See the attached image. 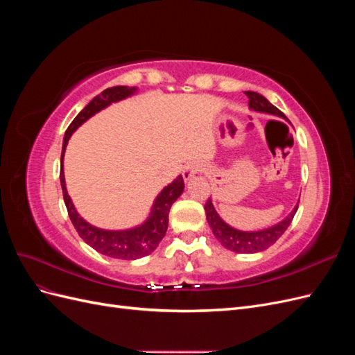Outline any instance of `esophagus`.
<instances>
[{
    "instance_id": "34e87169",
    "label": "esophagus",
    "mask_w": 355,
    "mask_h": 355,
    "mask_svg": "<svg viewBox=\"0 0 355 355\" xmlns=\"http://www.w3.org/2000/svg\"><path fill=\"white\" fill-rule=\"evenodd\" d=\"M200 171V166L198 164H196V163H192V164H188L187 167H185V170H184V179L185 180H189V179H192L194 178L197 173Z\"/></svg>"
}]
</instances>
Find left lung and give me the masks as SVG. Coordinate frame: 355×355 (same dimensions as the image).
I'll return each instance as SVG.
<instances>
[{
    "instance_id": "obj_1",
    "label": "left lung",
    "mask_w": 355,
    "mask_h": 355,
    "mask_svg": "<svg viewBox=\"0 0 355 355\" xmlns=\"http://www.w3.org/2000/svg\"><path fill=\"white\" fill-rule=\"evenodd\" d=\"M244 93L247 98H249V108L252 111L286 118V115L278 110L277 106L270 103V101L263 98L262 94L256 92H244ZM204 210H206V216L211 228V232L214 234V237L218 239V241L225 247V249L235 253H257V252L266 250L268 247L272 245L278 239L282 237L284 231L288 228V225L293 220V216L297 211V204L287 218L275 223L274 227L261 230V231H240L230 227V225L227 222H223V219L219 216L216 209L213 207L211 198L207 200L206 206H204Z\"/></svg>"
}]
</instances>
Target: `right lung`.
<instances>
[{"instance_id":"obj_1","label":"right lung","mask_w":355,"mask_h":355,"mask_svg":"<svg viewBox=\"0 0 355 355\" xmlns=\"http://www.w3.org/2000/svg\"><path fill=\"white\" fill-rule=\"evenodd\" d=\"M136 87H127V85H115L103 90L101 94L93 98L90 103L73 118V121L69 124L68 130L65 132L63 137V146H62V157H60V185L63 192V200H65L68 214L71 222L77 230L80 237L87 243L96 252H99L105 256L114 257V259H124V261H133L144 257L149 253H153L159 241L163 240L168 227V211L171 204H173L182 192H184L185 184L184 178L179 175L170 185H167L163 191L157 196L151 213H149L148 219L139 225V227L130 230H121V231H110V230H101L98 227H93L89 222H85L78 211L75 210L71 197L68 196L67 184H65V175H63V155H65V149L68 145L69 137L77 128L89 120L90 116L98 114L99 111L105 110L114 102L123 101L128 96L136 93Z\"/></svg>"}]
</instances>
